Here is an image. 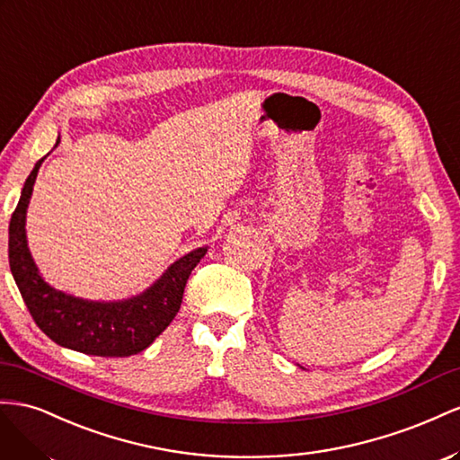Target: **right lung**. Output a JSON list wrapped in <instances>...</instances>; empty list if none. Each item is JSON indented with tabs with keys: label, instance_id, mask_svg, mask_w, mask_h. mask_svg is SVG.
Returning <instances> with one entry per match:
<instances>
[{
	"label": "right lung",
	"instance_id": "obj_1",
	"mask_svg": "<svg viewBox=\"0 0 460 460\" xmlns=\"http://www.w3.org/2000/svg\"><path fill=\"white\" fill-rule=\"evenodd\" d=\"M59 144V138L56 146ZM44 162L38 160L26 179L9 221V266L36 325L58 345L94 357H130L148 349L181 308L190 271L208 252L196 248L173 261L146 291L125 300L98 303L49 287L38 271L26 244V208Z\"/></svg>",
	"mask_w": 460,
	"mask_h": 460
}]
</instances>
